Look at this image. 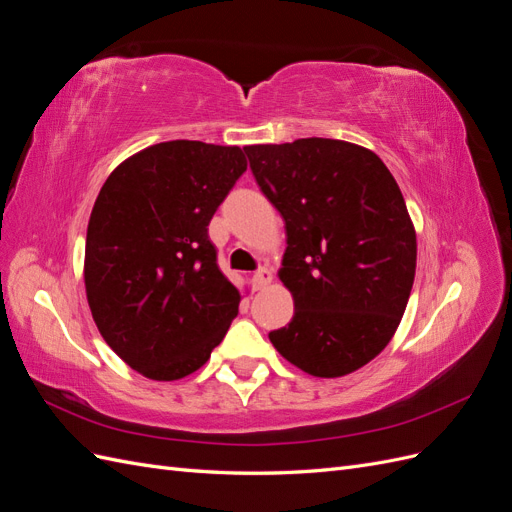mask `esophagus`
Wrapping results in <instances>:
<instances>
[{
	"mask_svg": "<svg viewBox=\"0 0 512 512\" xmlns=\"http://www.w3.org/2000/svg\"><path fill=\"white\" fill-rule=\"evenodd\" d=\"M271 280H273L271 271H269L267 267H260V269L252 275V288H254V290H262V288L271 284Z\"/></svg>",
	"mask_w": 512,
	"mask_h": 512,
	"instance_id": "obj_1",
	"label": "esophagus"
}]
</instances>
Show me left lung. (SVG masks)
Returning <instances> with one entry per match:
<instances>
[{"mask_svg": "<svg viewBox=\"0 0 512 512\" xmlns=\"http://www.w3.org/2000/svg\"><path fill=\"white\" fill-rule=\"evenodd\" d=\"M260 192L286 222L280 280L294 316L269 339L286 361L339 378L374 359L406 312L416 235L391 170L333 138L243 149Z\"/></svg>", "mask_w": 512, "mask_h": 512, "instance_id": "1", "label": "left lung"}]
</instances>
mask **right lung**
<instances>
[{
    "label": "right lung",
    "instance_id": "obj_1",
    "mask_svg": "<svg viewBox=\"0 0 512 512\" xmlns=\"http://www.w3.org/2000/svg\"><path fill=\"white\" fill-rule=\"evenodd\" d=\"M245 170L239 147L168 141L104 181L87 226V301L104 342L138 374H192L237 318L239 290L207 226Z\"/></svg>",
    "mask_w": 512,
    "mask_h": 512
}]
</instances>
